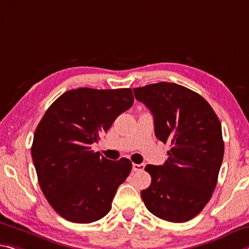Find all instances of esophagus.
Segmentation results:
<instances>
[{
	"instance_id": "obj_1",
	"label": "esophagus",
	"mask_w": 249,
	"mask_h": 249,
	"mask_svg": "<svg viewBox=\"0 0 249 249\" xmlns=\"http://www.w3.org/2000/svg\"><path fill=\"white\" fill-rule=\"evenodd\" d=\"M145 168V164H133V171L141 172Z\"/></svg>"
}]
</instances>
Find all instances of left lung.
Returning <instances> with one entry per match:
<instances>
[{"label": "left lung", "mask_w": 249, "mask_h": 249, "mask_svg": "<svg viewBox=\"0 0 249 249\" xmlns=\"http://www.w3.org/2000/svg\"><path fill=\"white\" fill-rule=\"evenodd\" d=\"M154 117L157 139L171 144L164 165H147L152 183L141 192L147 210L160 219L184 223L210 202L224 157L222 125L199 94L175 83L134 89Z\"/></svg>", "instance_id": "left-lung-1"}]
</instances>
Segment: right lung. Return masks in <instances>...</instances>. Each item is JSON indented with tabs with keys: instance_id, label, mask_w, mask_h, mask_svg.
Returning <instances> with one entry per match:
<instances>
[{
	"instance_id": "right-lung-1",
	"label": "right lung",
	"mask_w": 249,
	"mask_h": 249,
	"mask_svg": "<svg viewBox=\"0 0 249 249\" xmlns=\"http://www.w3.org/2000/svg\"><path fill=\"white\" fill-rule=\"evenodd\" d=\"M131 89H71L57 98L34 133L31 154L39 187L53 210L73 223L107 214L131 160H109L90 145L133 105Z\"/></svg>"
}]
</instances>
